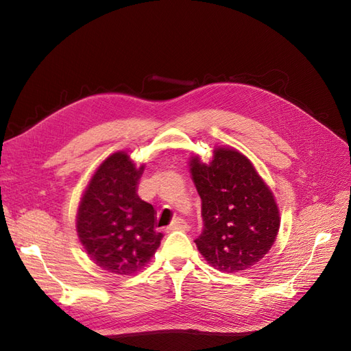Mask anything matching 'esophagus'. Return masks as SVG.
<instances>
[{
  "mask_svg": "<svg viewBox=\"0 0 351 351\" xmlns=\"http://www.w3.org/2000/svg\"><path fill=\"white\" fill-rule=\"evenodd\" d=\"M167 230H169V231H171V230H183V231H186V230H189V224L182 218H176V219H173L171 226H169Z\"/></svg>",
  "mask_w": 351,
  "mask_h": 351,
  "instance_id": "esophagus-1",
  "label": "esophagus"
}]
</instances>
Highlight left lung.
I'll return each mask as SVG.
<instances>
[{"label": "left lung", "mask_w": 351, "mask_h": 351, "mask_svg": "<svg viewBox=\"0 0 351 351\" xmlns=\"http://www.w3.org/2000/svg\"><path fill=\"white\" fill-rule=\"evenodd\" d=\"M202 199L204 230L195 240L209 265L241 272L269 252L280 230L274 195L249 159L232 147H217L209 164L190 161Z\"/></svg>", "instance_id": "left-lung-1"}]
</instances>
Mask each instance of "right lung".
I'll return each mask as SVG.
<instances>
[{
	"label": "right lung",
	"instance_id": "add662e5",
	"mask_svg": "<svg viewBox=\"0 0 351 351\" xmlns=\"http://www.w3.org/2000/svg\"><path fill=\"white\" fill-rule=\"evenodd\" d=\"M143 169L125 152H115L98 167L80 200V243L89 258L111 274L142 269L164 237L155 231L154 206L137 196Z\"/></svg>",
	"mask_w": 351,
	"mask_h": 351
}]
</instances>
